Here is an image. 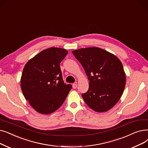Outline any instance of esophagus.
Here are the masks:
<instances>
[{"label":"esophagus","instance_id":"esophagus-1","mask_svg":"<svg viewBox=\"0 0 148 148\" xmlns=\"http://www.w3.org/2000/svg\"><path fill=\"white\" fill-rule=\"evenodd\" d=\"M77 87V83H73V88L74 89H76Z\"/></svg>","mask_w":148,"mask_h":148}]
</instances>
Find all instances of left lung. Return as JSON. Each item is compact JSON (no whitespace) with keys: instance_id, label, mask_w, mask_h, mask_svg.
<instances>
[{"instance_id":"left-lung-1","label":"left lung","mask_w":148,"mask_h":148,"mask_svg":"<svg viewBox=\"0 0 148 148\" xmlns=\"http://www.w3.org/2000/svg\"><path fill=\"white\" fill-rule=\"evenodd\" d=\"M88 76L89 89L82 97L92 110L104 112L117 103L126 84L123 65L117 57L98 47L72 51Z\"/></svg>"}]
</instances>
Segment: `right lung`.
Listing matches in <instances>:
<instances>
[{"mask_svg": "<svg viewBox=\"0 0 148 148\" xmlns=\"http://www.w3.org/2000/svg\"><path fill=\"white\" fill-rule=\"evenodd\" d=\"M65 49H44L31 59L23 69L22 93L30 105L42 114L52 113L62 106L72 88L63 82L60 63L67 55Z\"/></svg>", "mask_w": 148, "mask_h": 148, "instance_id": "1", "label": "right lung"}]
</instances>
